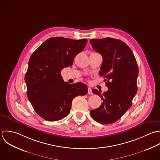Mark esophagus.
<instances>
[{
  "mask_svg": "<svg viewBox=\"0 0 160 160\" xmlns=\"http://www.w3.org/2000/svg\"><path fill=\"white\" fill-rule=\"evenodd\" d=\"M92 89L90 88H88V94H89V95H92Z\"/></svg>",
  "mask_w": 160,
  "mask_h": 160,
  "instance_id": "1",
  "label": "esophagus"
}]
</instances>
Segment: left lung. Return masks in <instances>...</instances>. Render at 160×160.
Instances as JSON below:
<instances>
[{"label": "left lung", "mask_w": 160, "mask_h": 160, "mask_svg": "<svg viewBox=\"0 0 160 160\" xmlns=\"http://www.w3.org/2000/svg\"><path fill=\"white\" fill-rule=\"evenodd\" d=\"M93 48L103 57L99 75L103 77L108 90L94 94L103 100L100 107L90 111L93 120L102 124L113 123L131 107L137 92L138 67L130 48L123 41L113 38L92 39Z\"/></svg>", "instance_id": "1"}]
</instances>
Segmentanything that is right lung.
<instances>
[{
    "label": "right lung",
    "mask_w": 160,
    "mask_h": 160,
    "mask_svg": "<svg viewBox=\"0 0 160 160\" xmlns=\"http://www.w3.org/2000/svg\"><path fill=\"white\" fill-rule=\"evenodd\" d=\"M87 41L52 37L32 54L25 75L27 95L34 110L44 120L55 122L63 118L70 113L73 99L87 94L85 84H69L60 75L63 68L72 65Z\"/></svg>",
    "instance_id": "obj_1"
}]
</instances>
